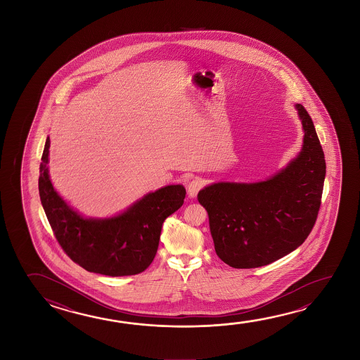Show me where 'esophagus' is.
Listing matches in <instances>:
<instances>
[{
	"mask_svg": "<svg viewBox=\"0 0 360 360\" xmlns=\"http://www.w3.org/2000/svg\"><path fill=\"white\" fill-rule=\"evenodd\" d=\"M203 188V181L200 178H193L191 182L187 184V192H188L189 197H195L197 193L200 192V189Z\"/></svg>",
	"mask_w": 360,
	"mask_h": 360,
	"instance_id": "obj_1",
	"label": "esophagus"
}]
</instances>
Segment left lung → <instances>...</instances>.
I'll return each instance as SVG.
<instances>
[{
    "label": "left lung",
    "instance_id": "8db88e82",
    "mask_svg": "<svg viewBox=\"0 0 360 360\" xmlns=\"http://www.w3.org/2000/svg\"><path fill=\"white\" fill-rule=\"evenodd\" d=\"M296 109L304 129L299 155L274 177L257 183H214L198 193L210 217L214 250L235 269L269 265L310 235L324 188V152L311 117Z\"/></svg>",
    "mask_w": 360,
    "mask_h": 360
}]
</instances>
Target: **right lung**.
<instances>
[{"label": "right lung", "mask_w": 360, "mask_h": 360, "mask_svg": "<svg viewBox=\"0 0 360 360\" xmlns=\"http://www.w3.org/2000/svg\"><path fill=\"white\" fill-rule=\"evenodd\" d=\"M50 139L40 165L39 193L53 235L69 257L86 271L106 276L141 274L152 264L165 218L184 202L181 184L148 193L117 217L84 218L68 206L49 177Z\"/></svg>", "instance_id": "1"}]
</instances>
